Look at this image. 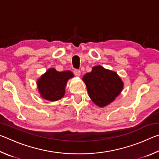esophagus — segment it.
Returning a JSON list of instances; mask_svg holds the SVG:
<instances>
[{
  "mask_svg": "<svg viewBox=\"0 0 159 159\" xmlns=\"http://www.w3.org/2000/svg\"><path fill=\"white\" fill-rule=\"evenodd\" d=\"M74 74L76 76H80V70H78V69H74Z\"/></svg>",
  "mask_w": 159,
  "mask_h": 159,
  "instance_id": "obj_1",
  "label": "esophagus"
}]
</instances>
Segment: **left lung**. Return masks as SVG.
Masks as SVG:
<instances>
[{
	"label": "left lung",
	"instance_id": "obj_1",
	"mask_svg": "<svg viewBox=\"0 0 159 159\" xmlns=\"http://www.w3.org/2000/svg\"><path fill=\"white\" fill-rule=\"evenodd\" d=\"M88 95L99 107H104L114 102L123 88V83L115 71L102 66H94L90 73L83 77Z\"/></svg>",
	"mask_w": 159,
	"mask_h": 159
}]
</instances>
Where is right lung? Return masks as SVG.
<instances>
[{"label":"right lung","instance_id":"1","mask_svg":"<svg viewBox=\"0 0 159 159\" xmlns=\"http://www.w3.org/2000/svg\"><path fill=\"white\" fill-rule=\"evenodd\" d=\"M74 77L71 71H57L51 68L37 80V86L41 98L50 102L61 99L65 94L68 80Z\"/></svg>","mask_w":159,"mask_h":159}]
</instances>
